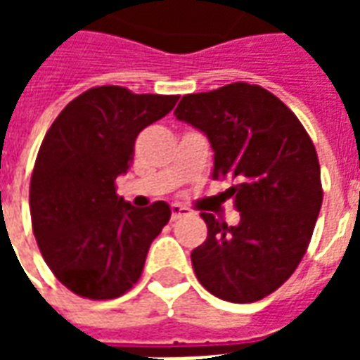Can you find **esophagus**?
Masks as SVG:
<instances>
[{"label":"esophagus","mask_w":360,"mask_h":360,"mask_svg":"<svg viewBox=\"0 0 360 360\" xmlns=\"http://www.w3.org/2000/svg\"><path fill=\"white\" fill-rule=\"evenodd\" d=\"M191 210L185 208V206H179V204H172V219H179L183 216H188Z\"/></svg>","instance_id":"34e87169"}]
</instances>
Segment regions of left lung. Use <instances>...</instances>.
Instances as JSON below:
<instances>
[{
    "instance_id": "8db88e82",
    "label": "left lung",
    "mask_w": 360,
    "mask_h": 360,
    "mask_svg": "<svg viewBox=\"0 0 360 360\" xmlns=\"http://www.w3.org/2000/svg\"><path fill=\"white\" fill-rule=\"evenodd\" d=\"M175 117L202 131L214 179H231L239 224L200 214L206 241L191 252L198 281L229 302L283 285L307 252L322 206L316 150L293 111L258 84L233 82L181 98Z\"/></svg>"
}]
</instances>
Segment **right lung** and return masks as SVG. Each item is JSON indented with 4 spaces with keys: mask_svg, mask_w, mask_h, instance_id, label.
<instances>
[{
    "mask_svg": "<svg viewBox=\"0 0 360 360\" xmlns=\"http://www.w3.org/2000/svg\"><path fill=\"white\" fill-rule=\"evenodd\" d=\"M179 96L96 86L65 105L46 133L30 179L36 243L73 293L115 299L139 281L152 241L172 218L164 200L134 208L115 193L142 129Z\"/></svg>",
    "mask_w": 360,
    "mask_h": 360,
    "instance_id": "obj_1",
    "label": "right lung"
}]
</instances>
